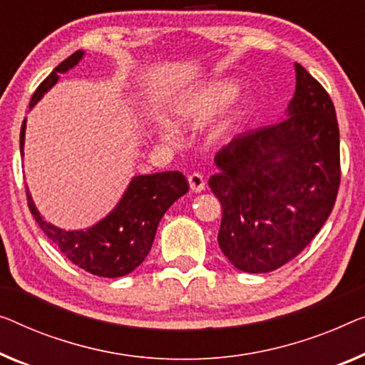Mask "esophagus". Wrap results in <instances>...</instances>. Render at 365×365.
I'll use <instances>...</instances> for the list:
<instances>
[{
  "label": "esophagus",
  "instance_id": "34e87169",
  "mask_svg": "<svg viewBox=\"0 0 365 365\" xmlns=\"http://www.w3.org/2000/svg\"><path fill=\"white\" fill-rule=\"evenodd\" d=\"M188 185H190V190H192L193 193L203 192L205 190L203 175H200V173H192V175H188Z\"/></svg>",
  "mask_w": 365,
  "mask_h": 365
}]
</instances>
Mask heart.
Returning <instances> with one entry per match:
<instances>
[{
	"mask_svg": "<svg viewBox=\"0 0 365 365\" xmlns=\"http://www.w3.org/2000/svg\"><path fill=\"white\" fill-rule=\"evenodd\" d=\"M239 90L241 86L236 80L220 78L183 91L172 103V124H164L160 128V138L172 143L177 138V129L173 125L183 129H198L222 110L220 117H214L215 119L211 121L206 130V139L210 144H220L226 140L246 119L252 108V101L249 98L235 101Z\"/></svg>",
	"mask_w": 365,
	"mask_h": 365,
	"instance_id": "obj_1",
	"label": "heart"
}]
</instances>
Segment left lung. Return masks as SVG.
I'll use <instances>...</instances> for the list:
<instances>
[{"instance_id": "1", "label": "left lung", "mask_w": 365, "mask_h": 365, "mask_svg": "<svg viewBox=\"0 0 365 365\" xmlns=\"http://www.w3.org/2000/svg\"><path fill=\"white\" fill-rule=\"evenodd\" d=\"M287 118L236 135L215 155L208 185L221 201L217 244L236 269L265 274L297 257L333 211L339 128L322 85L295 63Z\"/></svg>"}]
</instances>
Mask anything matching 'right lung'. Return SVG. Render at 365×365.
Wrapping results in <instances>:
<instances>
[{
    "instance_id": "right-lung-1",
    "label": "right lung",
    "mask_w": 365,
    "mask_h": 365,
    "mask_svg": "<svg viewBox=\"0 0 365 365\" xmlns=\"http://www.w3.org/2000/svg\"><path fill=\"white\" fill-rule=\"evenodd\" d=\"M83 56V51H77L57 65L37 86L31 98L29 110L57 83L61 73L73 68ZM24 138L26 119L19 135L21 155H24ZM187 192V178L177 170L134 177L110 215L86 230L65 231L43 220L29 195V188L26 187L27 206L46 236L61 249L70 262L90 274L108 279L128 275L144 262L162 216Z\"/></svg>"
}]
</instances>
